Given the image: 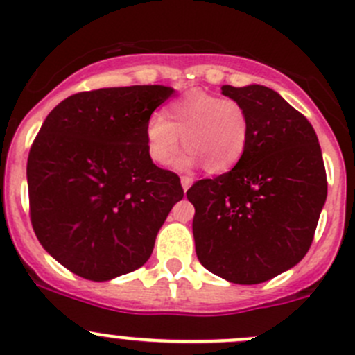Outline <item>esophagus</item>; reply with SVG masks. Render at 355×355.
Wrapping results in <instances>:
<instances>
[{
    "label": "esophagus",
    "instance_id": "34e87169",
    "mask_svg": "<svg viewBox=\"0 0 355 355\" xmlns=\"http://www.w3.org/2000/svg\"><path fill=\"white\" fill-rule=\"evenodd\" d=\"M180 182H182V187H184V191H187V189L192 185V182H194V178L189 177V175H184V177L180 178Z\"/></svg>",
    "mask_w": 355,
    "mask_h": 355
}]
</instances>
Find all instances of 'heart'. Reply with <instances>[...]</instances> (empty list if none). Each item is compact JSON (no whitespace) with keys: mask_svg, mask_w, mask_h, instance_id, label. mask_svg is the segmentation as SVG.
Masks as SVG:
<instances>
[{"mask_svg":"<svg viewBox=\"0 0 355 355\" xmlns=\"http://www.w3.org/2000/svg\"><path fill=\"white\" fill-rule=\"evenodd\" d=\"M187 148L175 164H202L207 173L232 170L244 156L250 137L249 113L242 103L204 91H189L148 118L146 148L157 164H166L178 144Z\"/></svg>","mask_w":355,"mask_h":355,"instance_id":"obj_1","label":"heart"}]
</instances>
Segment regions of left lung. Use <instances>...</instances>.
Listing matches in <instances>:
<instances>
[{
  "instance_id": "1",
  "label": "left lung",
  "mask_w": 355,
  "mask_h": 355,
  "mask_svg": "<svg viewBox=\"0 0 355 355\" xmlns=\"http://www.w3.org/2000/svg\"><path fill=\"white\" fill-rule=\"evenodd\" d=\"M221 92L244 105L250 137L230 171L187 191L196 254L232 284H263L309 250L327 200V170L313 125L278 92L264 85H223Z\"/></svg>"
}]
</instances>
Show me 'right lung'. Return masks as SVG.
<instances>
[{
    "instance_id": "1",
    "label": "right lung",
    "mask_w": 355,
    "mask_h": 355,
    "mask_svg": "<svg viewBox=\"0 0 355 355\" xmlns=\"http://www.w3.org/2000/svg\"><path fill=\"white\" fill-rule=\"evenodd\" d=\"M173 94L164 85L77 92L46 116L27 159L28 209L41 245L92 282L149 259L180 178L156 166L146 121Z\"/></svg>"
}]
</instances>
